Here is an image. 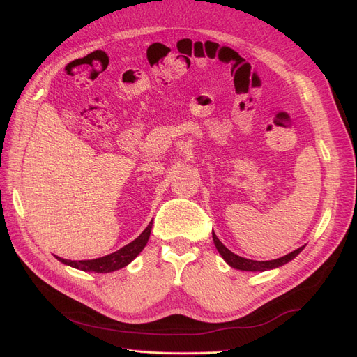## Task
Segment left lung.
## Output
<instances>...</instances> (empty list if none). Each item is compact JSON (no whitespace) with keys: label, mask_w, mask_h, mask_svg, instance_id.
<instances>
[{"label":"left lung","mask_w":357,"mask_h":357,"mask_svg":"<svg viewBox=\"0 0 357 357\" xmlns=\"http://www.w3.org/2000/svg\"><path fill=\"white\" fill-rule=\"evenodd\" d=\"M212 237H213V243L220 252V255L224 258V261L228 264L229 267H233L236 270H241V271H267V270H273L284 266L289 261H292L300 252L304 249V246L295 249L291 254H287L284 257H280L278 259H270V261H254V259H248L243 257H238L236 254H233L231 250L227 249L222 241L216 237V234L212 231Z\"/></svg>","instance_id":"obj_1"}]
</instances>
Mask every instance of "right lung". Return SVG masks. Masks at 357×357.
I'll use <instances>...</instances> for the list:
<instances>
[{
    "instance_id": "obj_1",
    "label": "right lung",
    "mask_w": 357,
    "mask_h": 357,
    "mask_svg": "<svg viewBox=\"0 0 357 357\" xmlns=\"http://www.w3.org/2000/svg\"><path fill=\"white\" fill-rule=\"evenodd\" d=\"M151 228H153V221L148 224V227L144 229V231L137 236L133 241H130L129 245L123 246L117 252H112L109 255L100 257L96 259H84V261H71V259H63L61 257H56L65 266L74 267L77 270L82 271H95V273H111L120 270L129 264L141 254L142 249L146 246L149 234H151Z\"/></svg>"
}]
</instances>
